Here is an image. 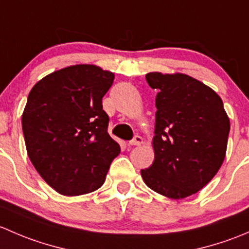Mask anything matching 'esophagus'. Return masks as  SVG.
<instances>
[{"mask_svg": "<svg viewBox=\"0 0 249 249\" xmlns=\"http://www.w3.org/2000/svg\"><path fill=\"white\" fill-rule=\"evenodd\" d=\"M143 143V139L141 136H135L134 139L129 142V144L131 145H141Z\"/></svg>", "mask_w": 249, "mask_h": 249, "instance_id": "esophagus-1", "label": "esophagus"}]
</instances>
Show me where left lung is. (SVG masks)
<instances>
[{
	"instance_id": "obj_1",
	"label": "left lung",
	"mask_w": 249,
	"mask_h": 249,
	"mask_svg": "<svg viewBox=\"0 0 249 249\" xmlns=\"http://www.w3.org/2000/svg\"><path fill=\"white\" fill-rule=\"evenodd\" d=\"M157 89L154 161L141 170L158 194L184 199L202 189L222 166L227 154L230 120L219 95L200 80L179 73L149 72Z\"/></svg>"
}]
</instances>
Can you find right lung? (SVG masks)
Here are the masks:
<instances>
[{
  "label": "right lung",
  "instance_id": "1",
  "mask_svg": "<svg viewBox=\"0 0 249 249\" xmlns=\"http://www.w3.org/2000/svg\"><path fill=\"white\" fill-rule=\"evenodd\" d=\"M113 80V72L96 65H72L47 74L30 91L21 115L27 155L59 194L99 189L120 153L102 109Z\"/></svg>",
  "mask_w": 249,
  "mask_h": 249
}]
</instances>
